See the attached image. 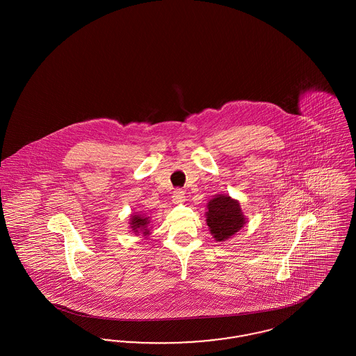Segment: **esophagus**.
Returning <instances> with one entry per match:
<instances>
[{
    "mask_svg": "<svg viewBox=\"0 0 356 356\" xmlns=\"http://www.w3.org/2000/svg\"><path fill=\"white\" fill-rule=\"evenodd\" d=\"M186 200V192L183 189H175L172 193V202L175 204H181Z\"/></svg>",
    "mask_w": 356,
    "mask_h": 356,
    "instance_id": "34e87169",
    "label": "esophagus"
}]
</instances>
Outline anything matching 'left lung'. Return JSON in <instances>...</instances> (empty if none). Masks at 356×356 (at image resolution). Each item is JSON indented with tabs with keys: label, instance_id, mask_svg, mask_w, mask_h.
Wrapping results in <instances>:
<instances>
[{
	"label": "left lung",
	"instance_id": "left-lung-1",
	"mask_svg": "<svg viewBox=\"0 0 356 356\" xmlns=\"http://www.w3.org/2000/svg\"><path fill=\"white\" fill-rule=\"evenodd\" d=\"M244 220L240 205L229 196H218L208 203L207 224L218 241L236 234Z\"/></svg>",
	"mask_w": 356,
	"mask_h": 356
}]
</instances>
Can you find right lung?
<instances>
[{"label": "right lung", "mask_w": 356, "mask_h": 356, "mask_svg": "<svg viewBox=\"0 0 356 356\" xmlns=\"http://www.w3.org/2000/svg\"><path fill=\"white\" fill-rule=\"evenodd\" d=\"M147 220H148V218L141 219L140 216H134L131 225H132L134 229H136V232H137V231H143L144 234H148V229H145V228H147V224H148V221ZM138 227L140 228V230L138 229Z\"/></svg>", "instance_id": "right-lung-1"}]
</instances>
